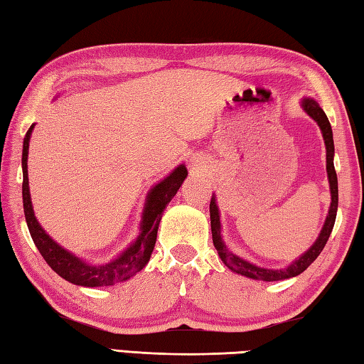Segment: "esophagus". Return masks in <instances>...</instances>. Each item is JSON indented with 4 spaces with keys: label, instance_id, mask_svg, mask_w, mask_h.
<instances>
[{
    "label": "esophagus",
    "instance_id": "34e87169",
    "mask_svg": "<svg viewBox=\"0 0 364 364\" xmlns=\"http://www.w3.org/2000/svg\"><path fill=\"white\" fill-rule=\"evenodd\" d=\"M203 168H204V161L198 160V159L193 160V163H191V169H195V171H201Z\"/></svg>",
    "mask_w": 364,
    "mask_h": 364
}]
</instances>
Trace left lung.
<instances>
[{"label":"left lung","instance_id":"1","mask_svg":"<svg viewBox=\"0 0 364 364\" xmlns=\"http://www.w3.org/2000/svg\"><path fill=\"white\" fill-rule=\"evenodd\" d=\"M301 108L306 111L308 116L313 117L317 122L318 129L322 130V136L325 141V147H327V174H328V182H330V193H331V204L330 210L327 215V220H325L323 228L321 234H318L317 240L313 243L308 251H305L299 259L287 265L286 269H264V267H257L248 261H245L240 256H235L231 250H229L223 239H221V223H220V212L217 205V199L212 196L210 201V226H212V239L215 248L218 251V256L221 261L231 269L232 272L239 273L242 277H247L251 279H259V281H281L300 275L301 272H305L308 267L313 264L317 256L322 253V250L327 243L328 237L333 231V226H335L336 220V212H338V176L335 171V165H333V157H335V144H333V132L331 125L327 114L323 113V109L318 107V103L314 99H303L301 100Z\"/></svg>","mask_w":364,"mask_h":364}]
</instances>
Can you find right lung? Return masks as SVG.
<instances>
[{
	"mask_svg": "<svg viewBox=\"0 0 364 364\" xmlns=\"http://www.w3.org/2000/svg\"><path fill=\"white\" fill-rule=\"evenodd\" d=\"M34 129V124L26 132L23 139V154H21V168H23V185H21V193H23V209L25 218L29 229V234L33 237V242L39 250L46 262L53 269L59 277L69 281L72 284L85 286V287H102V286H114L116 283H122L132 277H135L149 262L151 255L157 240V231L161 220L163 210L166 209L169 201L174 198L177 190L181 188L182 182L187 177V168L185 165H179L174 171L169 174L166 179L149 191L146 198L143 220H141L139 235L136 240L130 243L127 250L117 256L113 261L103 265L87 264L83 259L77 257L75 255L69 253L61 245H58L51 237L41 228L39 221L34 217L31 195H29V183H28V149H29V138Z\"/></svg>",
	"mask_w": 364,
	"mask_h": 364,
	"instance_id": "1",
	"label": "right lung"
}]
</instances>
